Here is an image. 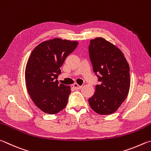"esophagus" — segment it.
<instances>
[{
	"instance_id": "esophagus-1",
	"label": "esophagus",
	"mask_w": 151,
	"mask_h": 151,
	"mask_svg": "<svg viewBox=\"0 0 151 151\" xmlns=\"http://www.w3.org/2000/svg\"><path fill=\"white\" fill-rule=\"evenodd\" d=\"M73 86L74 88H75V89H81V88H82V86H80V85H78V84H76V83L74 84Z\"/></svg>"
}]
</instances>
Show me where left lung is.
I'll return each mask as SVG.
<instances>
[{
    "label": "left lung",
    "instance_id": "8db88e82",
    "mask_svg": "<svg viewBox=\"0 0 151 151\" xmlns=\"http://www.w3.org/2000/svg\"><path fill=\"white\" fill-rule=\"evenodd\" d=\"M89 55L93 71L100 82L88 99L89 105L98 114H111L128 95L129 66L122 51L102 37L90 41Z\"/></svg>",
    "mask_w": 151,
    "mask_h": 151
}]
</instances>
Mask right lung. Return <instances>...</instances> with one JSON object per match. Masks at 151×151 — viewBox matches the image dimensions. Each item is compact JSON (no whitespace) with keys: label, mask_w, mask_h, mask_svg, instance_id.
<instances>
[{"label":"right lung","mask_w":151,"mask_h":151,"mask_svg":"<svg viewBox=\"0 0 151 151\" xmlns=\"http://www.w3.org/2000/svg\"><path fill=\"white\" fill-rule=\"evenodd\" d=\"M77 45L75 41L55 38L40 43L30 54L25 70L27 90L35 106L46 114H57L67 106L70 87L56 79Z\"/></svg>","instance_id":"add662e5"}]
</instances>
